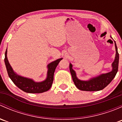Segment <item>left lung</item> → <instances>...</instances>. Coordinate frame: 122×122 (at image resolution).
<instances>
[{
	"instance_id": "obj_1",
	"label": "left lung",
	"mask_w": 122,
	"mask_h": 122,
	"mask_svg": "<svg viewBox=\"0 0 122 122\" xmlns=\"http://www.w3.org/2000/svg\"><path fill=\"white\" fill-rule=\"evenodd\" d=\"M114 44H115L116 48V56L114 61L112 64V70L110 72L106 74H102L99 75V76L92 78L88 81L80 80L77 78L76 72L72 69V65L70 63V70L72 76V80L74 83V84L78 89L82 91H88V92L102 90L113 80L118 71L119 60V55L116 42Z\"/></svg>"
}]
</instances>
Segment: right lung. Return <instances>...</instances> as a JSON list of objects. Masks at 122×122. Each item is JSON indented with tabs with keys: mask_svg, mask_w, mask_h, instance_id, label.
Segmentation results:
<instances>
[{
	"mask_svg": "<svg viewBox=\"0 0 122 122\" xmlns=\"http://www.w3.org/2000/svg\"><path fill=\"white\" fill-rule=\"evenodd\" d=\"M5 55V63L9 78L18 88L26 93H41L50 90L53 83L55 68L60 61L62 60L61 58L49 64L47 66V77L46 79L42 82H35L32 79L22 77L15 72L8 61L7 50Z\"/></svg>",
	"mask_w": 122,
	"mask_h": 122,
	"instance_id": "1",
	"label": "right lung"
}]
</instances>
